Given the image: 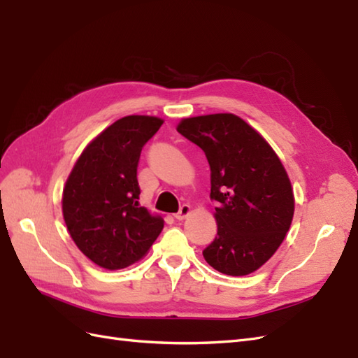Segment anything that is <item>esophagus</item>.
Wrapping results in <instances>:
<instances>
[{
    "instance_id": "34e87169",
    "label": "esophagus",
    "mask_w": 358,
    "mask_h": 358,
    "mask_svg": "<svg viewBox=\"0 0 358 358\" xmlns=\"http://www.w3.org/2000/svg\"><path fill=\"white\" fill-rule=\"evenodd\" d=\"M189 212H191L189 204H182V206H180V209H179V212H178V213H175V218H176L178 221L185 220L187 216L189 215Z\"/></svg>"
}]
</instances>
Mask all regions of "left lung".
Here are the masks:
<instances>
[{
	"instance_id": "8db88e82",
	"label": "left lung",
	"mask_w": 358,
	"mask_h": 358,
	"mask_svg": "<svg viewBox=\"0 0 358 358\" xmlns=\"http://www.w3.org/2000/svg\"><path fill=\"white\" fill-rule=\"evenodd\" d=\"M178 131L197 145L210 166V199L218 233L203 257L231 276L252 273L282 243L294 196L282 162L252 127L231 113L188 117Z\"/></svg>"
}]
</instances>
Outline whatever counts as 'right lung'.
<instances>
[{"label": "right lung", "instance_id": "obj_1", "mask_svg": "<svg viewBox=\"0 0 358 358\" xmlns=\"http://www.w3.org/2000/svg\"><path fill=\"white\" fill-rule=\"evenodd\" d=\"M162 125L125 116L96 136L76 162L62 194L71 239L96 266L117 270L143 258L164 221L138 206L137 167L143 146Z\"/></svg>", "mask_w": 358, "mask_h": 358}]
</instances>
